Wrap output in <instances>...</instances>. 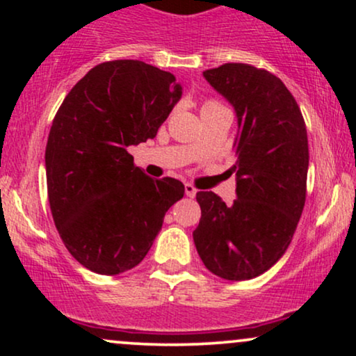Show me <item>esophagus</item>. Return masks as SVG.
Instances as JSON below:
<instances>
[{"label":"esophagus","mask_w":356,"mask_h":356,"mask_svg":"<svg viewBox=\"0 0 356 356\" xmlns=\"http://www.w3.org/2000/svg\"><path fill=\"white\" fill-rule=\"evenodd\" d=\"M184 189H186L187 197H194V195L197 194V189H195V187L192 186V184H186V186H184Z\"/></svg>","instance_id":"esophagus-1"}]
</instances>
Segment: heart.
<instances>
[{
	"instance_id": "b5f03b06",
	"label": "heart",
	"mask_w": 356,
	"mask_h": 356,
	"mask_svg": "<svg viewBox=\"0 0 356 356\" xmlns=\"http://www.w3.org/2000/svg\"><path fill=\"white\" fill-rule=\"evenodd\" d=\"M220 102H218V100H214V99H209V100H206L202 104V108H212V107H220Z\"/></svg>"
}]
</instances>
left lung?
<instances>
[{
  "label": "left lung",
  "instance_id": "left-lung-1",
  "mask_svg": "<svg viewBox=\"0 0 356 356\" xmlns=\"http://www.w3.org/2000/svg\"><path fill=\"white\" fill-rule=\"evenodd\" d=\"M204 76L236 110L239 137L231 206L197 192L201 220L194 244L216 276L244 281L263 275L291 243L306 201L308 136L295 97L264 68L224 63Z\"/></svg>",
  "mask_w": 356,
  "mask_h": 356
}]
</instances>
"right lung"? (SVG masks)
<instances>
[{
    "label": "right lung",
    "instance_id": "right-lung-1",
    "mask_svg": "<svg viewBox=\"0 0 356 356\" xmlns=\"http://www.w3.org/2000/svg\"><path fill=\"white\" fill-rule=\"evenodd\" d=\"M181 95L172 73L138 60L105 61L53 118L44 152L51 216L65 248L90 271L136 268L184 197L181 181L149 177L127 150L157 136Z\"/></svg>",
    "mask_w": 356,
    "mask_h": 356
}]
</instances>
